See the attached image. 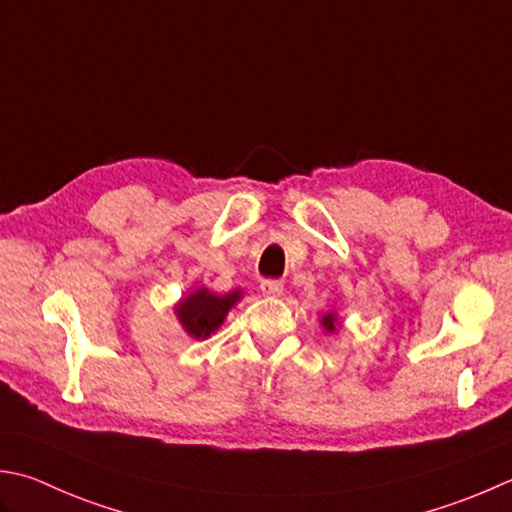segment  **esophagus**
Instances as JSON below:
<instances>
[{"label": "esophagus", "instance_id": "34e87169", "mask_svg": "<svg viewBox=\"0 0 512 512\" xmlns=\"http://www.w3.org/2000/svg\"><path fill=\"white\" fill-rule=\"evenodd\" d=\"M259 288H262V293L266 297H279L284 293V284L279 282V279H264V282L259 284Z\"/></svg>", "mask_w": 512, "mask_h": 512}]
</instances>
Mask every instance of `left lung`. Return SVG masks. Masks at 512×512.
Instances as JSON below:
<instances>
[{"mask_svg":"<svg viewBox=\"0 0 512 512\" xmlns=\"http://www.w3.org/2000/svg\"><path fill=\"white\" fill-rule=\"evenodd\" d=\"M322 326L326 333H335L337 326H339V317H337V310H328V313L322 317Z\"/></svg>","mask_w":512,"mask_h":512,"instance_id":"8db88e82","label":"left lung"}]
</instances>
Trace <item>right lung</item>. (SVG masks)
<instances>
[{"label": "right lung", "instance_id": "right-lung-1", "mask_svg": "<svg viewBox=\"0 0 512 512\" xmlns=\"http://www.w3.org/2000/svg\"><path fill=\"white\" fill-rule=\"evenodd\" d=\"M242 299V290L217 295L208 288H197L179 299L175 306V315L179 324L193 339H206L224 324L228 310Z\"/></svg>", "mask_w": 512, "mask_h": 512}]
</instances>
